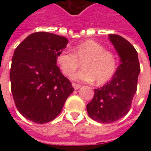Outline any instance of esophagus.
Masks as SVG:
<instances>
[{"label":"esophagus","mask_w":151,"mask_h":151,"mask_svg":"<svg viewBox=\"0 0 151 151\" xmlns=\"http://www.w3.org/2000/svg\"><path fill=\"white\" fill-rule=\"evenodd\" d=\"M72 86L74 87L75 90H77V89H79L81 87V85L76 84V83H72Z\"/></svg>","instance_id":"34e87169"}]
</instances>
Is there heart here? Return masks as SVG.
<instances>
[{
  "mask_svg": "<svg viewBox=\"0 0 151 151\" xmlns=\"http://www.w3.org/2000/svg\"><path fill=\"white\" fill-rule=\"evenodd\" d=\"M57 64L65 76H70L83 62V70L74 74L71 78L79 81H93L101 85L107 82L116 73L118 59L114 53L106 50L102 44L86 40L73 48V53L62 51L57 58Z\"/></svg>",
  "mask_w": 151,
  "mask_h": 151,
  "instance_id": "heart-1",
  "label": "heart"
}]
</instances>
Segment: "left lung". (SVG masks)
I'll use <instances>...</instances> for the list:
<instances>
[{"instance_id": "obj_1", "label": "left lung", "mask_w": 151, "mask_h": 151, "mask_svg": "<svg viewBox=\"0 0 151 151\" xmlns=\"http://www.w3.org/2000/svg\"><path fill=\"white\" fill-rule=\"evenodd\" d=\"M108 37L119 54L120 65L113 78L95 89L92 100L86 105L91 119L103 124L118 121L129 113L140 72L138 53L134 46L117 34Z\"/></svg>"}]
</instances>
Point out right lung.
I'll return each instance as SVG.
<instances>
[{"mask_svg":"<svg viewBox=\"0 0 151 151\" xmlns=\"http://www.w3.org/2000/svg\"><path fill=\"white\" fill-rule=\"evenodd\" d=\"M68 39L54 33L33 32L14 51L10 71L11 89L19 113L36 124L55 119L74 91L56 65Z\"/></svg>","mask_w":151,"mask_h":151,"instance_id":"add662e5","label":"right lung"}]
</instances>
